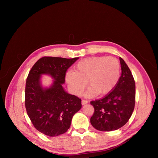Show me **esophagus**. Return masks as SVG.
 Masks as SVG:
<instances>
[{
	"label": "esophagus",
	"instance_id": "obj_1",
	"mask_svg": "<svg viewBox=\"0 0 158 158\" xmlns=\"http://www.w3.org/2000/svg\"><path fill=\"white\" fill-rule=\"evenodd\" d=\"M88 103V100H84V99H82V105H85V104H87Z\"/></svg>",
	"mask_w": 158,
	"mask_h": 158
}]
</instances>
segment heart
<instances>
[{"instance_id":"1","label":"heart","mask_w":158,"mask_h":158,"mask_svg":"<svg viewBox=\"0 0 158 158\" xmlns=\"http://www.w3.org/2000/svg\"><path fill=\"white\" fill-rule=\"evenodd\" d=\"M121 74L117 59L112 56H92L80 61L75 71L66 74V81L70 90L80 95L88 84L89 87L85 93L87 97L98 94L106 95L116 86Z\"/></svg>"}]
</instances>
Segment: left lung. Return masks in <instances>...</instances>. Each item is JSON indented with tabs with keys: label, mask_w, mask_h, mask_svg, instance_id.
<instances>
[{
	"label": "left lung",
	"mask_w": 158,
	"mask_h": 158,
	"mask_svg": "<svg viewBox=\"0 0 158 158\" xmlns=\"http://www.w3.org/2000/svg\"><path fill=\"white\" fill-rule=\"evenodd\" d=\"M119 60L122 73L116 86L103 98L90 102L94 108L90 123L100 131L121 128L128 122L135 109V80L125 60L121 57Z\"/></svg>",
	"instance_id": "obj_1"
}]
</instances>
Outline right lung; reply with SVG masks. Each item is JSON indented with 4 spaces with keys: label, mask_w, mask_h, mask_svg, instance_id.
Returning <instances> with one entry per match:
<instances>
[{
    "label": "right lung",
    "mask_w": 158,
    "mask_h": 158,
    "mask_svg": "<svg viewBox=\"0 0 158 158\" xmlns=\"http://www.w3.org/2000/svg\"><path fill=\"white\" fill-rule=\"evenodd\" d=\"M79 58L44 56L33 66L27 78L25 106L27 115L38 131L49 136L65 133L74 114L82 107L81 99L63 87L66 73ZM54 79L48 88L42 87L41 76Z\"/></svg>",
    "instance_id": "right-lung-1"
}]
</instances>
